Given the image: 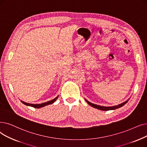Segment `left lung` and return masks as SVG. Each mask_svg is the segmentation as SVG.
I'll use <instances>...</instances> for the list:
<instances>
[{"label":"left lung","mask_w":147,"mask_h":147,"mask_svg":"<svg viewBox=\"0 0 147 147\" xmlns=\"http://www.w3.org/2000/svg\"><path fill=\"white\" fill-rule=\"evenodd\" d=\"M129 100H127V101H124V103H121V104H119V105H117V106H110V107L101 106H99V105H95V104L91 103V102L88 101L87 100H86V99H85V101L87 102L88 104L89 105L91 106H92V107H93L96 108V109H99V110H101V111H110V110H115V109H118V108H119V107H121L123 106L124 105H125V104L127 103V102H128Z\"/></svg>","instance_id":"1"}]
</instances>
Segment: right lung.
Returning <instances> with one entry per match:
<instances>
[{
    "mask_svg": "<svg viewBox=\"0 0 147 147\" xmlns=\"http://www.w3.org/2000/svg\"><path fill=\"white\" fill-rule=\"evenodd\" d=\"M58 98V96H57L55 98L53 99L52 100H50V101H47V102H45V103H41V104H30V103H26V102L24 101H23L21 100V102H22V103L26 105V106H31V107H35V108H41V107H42L44 106H47V105H51L54 102L57 100V98Z\"/></svg>",
    "mask_w": 147,
    "mask_h": 147,
    "instance_id": "1",
    "label": "right lung"
}]
</instances>
